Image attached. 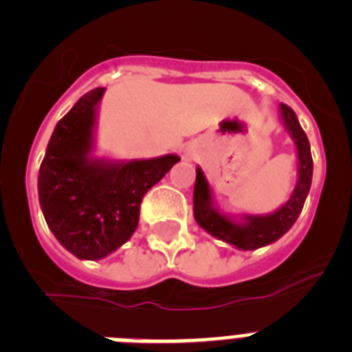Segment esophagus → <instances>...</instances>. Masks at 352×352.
I'll list each match as a JSON object with an SVG mask.
<instances>
[{"mask_svg":"<svg viewBox=\"0 0 352 352\" xmlns=\"http://www.w3.org/2000/svg\"><path fill=\"white\" fill-rule=\"evenodd\" d=\"M185 155H186V157H188V158H192V157H195V151H194V149L188 148V149H185Z\"/></svg>","mask_w":352,"mask_h":352,"instance_id":"34e87169","label":"esophagus"}]
</instances>
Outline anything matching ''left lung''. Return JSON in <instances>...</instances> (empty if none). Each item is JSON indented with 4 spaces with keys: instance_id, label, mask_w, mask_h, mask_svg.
<instances>
[{
    "instance_id": "8db88e82",
    "label": "left lung",
    "mask_w": 352,
    "mask_h": 352,
    "mask_svg": "<svg viewBox=\"0 0 352 352\" xmlns=\"http://www.w3.org/2000/svg\"><path fill=\"white\" fill-rule=\"evenodd\" d=\"M280 120L284 129L287 130L289 138L296 146L298 155V182L287 203L282 204L278 210L266 214H239L234 219L217 208L213 201V190L204 176L203 169L197 167L194 186V219L204 231L210 232L217 239L239 248V250H256L266 247L294 226L303 210L305 199L309 195L312 185L314 162L310 153V142L307 133L301 129L300 121L291 107L280 104Z\"/></svg>"
}]
</instances>
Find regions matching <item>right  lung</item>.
<instances>
[{
	"label": "right lung",
	"mask_w": 352,
	"mask_h": 352,
	"mask_svg": "<svg viewBox=\"0 0 352 352\" xmlns=\"http://www.w3.org/2000/svg\"><path fill=\"white\" fill-rule=\"evenodd\" d=\"M104 91L82 95L58 121L38 173L43 219L56 239L84 261L104 259L132 238L142 197L179 162L173 153L141 160L95 157Z\"/></svg>",
	"instance_id": "obj_1"
}]
</instances>
